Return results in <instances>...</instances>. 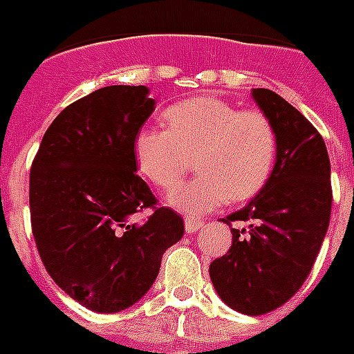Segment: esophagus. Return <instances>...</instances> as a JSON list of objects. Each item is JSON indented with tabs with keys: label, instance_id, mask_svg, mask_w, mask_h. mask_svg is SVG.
Wrapping results in <instances>:
<instances>
[{
	"label": "esophagus",
	"instance_id": "obj_1",
	"mask_svg": "<svg viewBox=\"0 0 354 354\" xmlns=\"http://www.w3.org/2000/svg\"><path fill=\"white\" fill-rule=\"evenodd\" d=\"M202 226H204V221H200V218H194V216L185 218V232L187 233H196Z\"/></svg>",
	"mask_w": 354,
	"mask_h": 354
}]
</instances>
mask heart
Here are the masks:
<instances>
[{"instance_id": "1", "label": "heart", "mask_w": 354, "mask_h": 354, "mask_svg": "<svg viewBox=\"0 0 354 354\" xmlns=\"http://www.w3.org/2000/svg\"><path fill=\"white\" fill-rule=\"evenodd\" d=\"M165 130L143 128L133 139L139 172L161 191L176 189L194 160L196 178L171 204L189 215H204L257 196L277 160V132L259 110H239L215 97H194L163 112Z\"/></svg>"}]
</instances>
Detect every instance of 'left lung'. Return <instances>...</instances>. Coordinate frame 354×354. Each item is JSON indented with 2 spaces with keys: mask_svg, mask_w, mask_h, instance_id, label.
Instances as JSON below:
<instances>
[{
  "mask_svg": "<svg viewBox=\"0 0 354 354\" xmlns=\"http://www.w3.org/2000/svg\"><path fill=\"white\" fill-rule=\"evenodd\" d=\"M259 108L274 122L279 150L266 187L255 198L222 218L250 222L232 227L226 255L209 266L222 301L248 316L281 307L307 279L330 218V163L324 138L296 108L264 88L253 90Z\"/></svg>",
  "mask_w": 354,
  "mask_h": 354,
  "instance_id": "left-lung-1",
  "label": "left lung"
}]
</instances>
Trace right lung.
Returning <instances> with one entry per match:
<instances>
[{
    "mask_svg": "<svg viewBox=\"0 0 354 354\" xmlns=\"http://www.w3.org/2000/svg\"><path fill=\"white\" fill-rule=\"evenodd\" d=\"M154 99L147 86H106L58 113L29 180L30 226L47 274L95 313L124 310L149 292L183 218L160 207L136 174L133 139ZM143 209L141 225L129 218Z\"/></svg>",
    "mask_w": 354,
    "mask_h": 354,
    "instance_id": "add662e5",
    "label": "right lung"
}]
</instances>
